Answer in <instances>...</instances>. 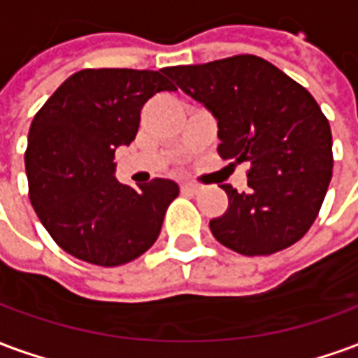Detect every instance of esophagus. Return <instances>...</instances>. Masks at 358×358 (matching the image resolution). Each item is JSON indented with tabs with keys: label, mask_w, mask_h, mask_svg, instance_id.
I'll return each mask as SVG.
<instances>
[{
	"label": "esophagus",
	"mask_w": 358,
	"mask_h": 358,
	"mask_svg": "<svg viewBox=\"0 0 358 358\" xmlns=\"http://www.w3.org/2000/svg\"><path fill=\"white\" fill-rule=\"evenodd\" d=\"M180 187H182V192H187V194H197V192L201 189V186H199V184H194V182H182Z\"/></svg>",
	"instance_id": "1"
}]
</instances>
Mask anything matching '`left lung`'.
Segmentation results:
<instances>
[{"label":"left lung","instance_id":"8db88e82","mask_svg":"<svg viewBox=\"0 0 358 358\" xmlns=\"http://www.w3.org/2000/svg\"><path fill=\"white\" fill-rule=\"evenodd\" d=\"M218 120V155L251 163L248 194L230 184L224 215L209 222L222 245L272 255L313 226L331 180L328 118L301 84L257 55L163 71Z\"/></svg>","mask_w":358,"mask_h":358}]
</instances>
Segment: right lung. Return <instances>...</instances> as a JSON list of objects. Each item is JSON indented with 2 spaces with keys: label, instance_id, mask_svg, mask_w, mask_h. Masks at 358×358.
I'll list each match as a JSON object with an SVG mask.
<instances>
[{
  "label": "right lung",
  "instance_id": "1",
  "mask_svg": "<svg viewBox=\"0 0 358 358\" xmlns=\"http://www.w3.org/2000/svg\"><path fill=\"white\" fill-rule=\"evenodd\" d=\"M163 71H78L30 124L24 153L30 203L59 248L80 261L118 266L143 255L178 195L172 180L120 184L113 163L115 149L136 138L149 97L176 90Z\"/></svg>",
  "mask_w": 358,
  "mask_h": 358
}]
</instances>
